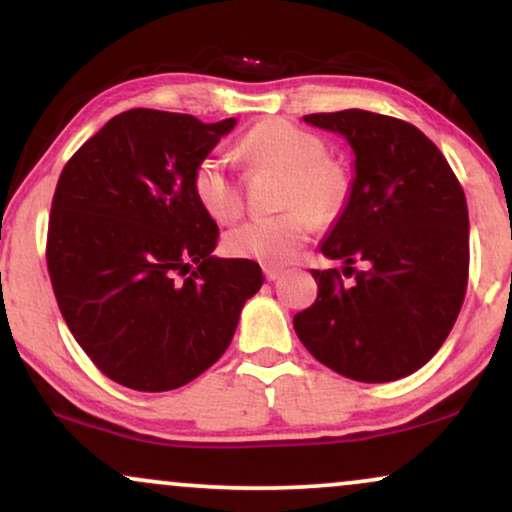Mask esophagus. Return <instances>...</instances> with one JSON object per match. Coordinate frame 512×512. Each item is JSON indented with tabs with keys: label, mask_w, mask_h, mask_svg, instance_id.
Returning <instances> with one entry per match:
<instances>
[{
	"label": "esophagus",
	"mask_w": 512,
	"mask_h": 512,
	"mask_svg": "<svg viewBox=\"0 0 512 512\" xmlns=\"http://www.w3.org/2000/svg\"><path fill=\"white\" fill-rule=\"evenodd\" d=\"M263 275H265V279H268V282H275V279L282 277V270H279V268H263Z\"/></svg>",
	"instance_id": "esophagus-1"
}]
</instances>
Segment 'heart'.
Returning <instances> with one entry per match:
<instances>
[{
  "instance_id": "obj_1",
  "label": "heart",
  "mask_w": 512,
  "mask_h": 512,
  "mask_svg": "<svg viewBox=\"0 0 512 512\" xmlns=\"http://www.w3.org/2000/svg\"><path fill=\"white\" fill-rule=\"evenodd\" d=\"M242 156L256 167L286 172L279 205L282 214L251 219L226 235V251L263 265H286L310 240L314 221L331 223L349 198L345 167L326 158L324 139L282 118L258 123L240 144ZM193 193L200 207L219 223L242 214V191L230 174L228 158L207 153L193 170Z\"/></svg>"
}]
</instances>
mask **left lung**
I'll list each match as a JSON object with an SVG mask.
<instances>
[{
	"label": "left lung",
	"instance_id": "8db88e82",
	"mask_svg": "<svg viewBox=\"0 0 512 512\" xmlns=\"http://www.w3.org/2000/svg\"><path fill=\"white\" fill-rule=\"evenodd\" d=\"M354 151V179L319 251L340 272L312 270L319 293L293 317L314 359L356 382H391L438 352L468 284V207L438 146L398 118L363 109L303 116Z\"/></svg>",
	"mask_w": 512,
	"mask_h": 512
}]
</instances>
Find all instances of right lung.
I'll use <instances>...</instances> for the list:
<instances>
[{
	"label": "right lung",
	"mask_w": 512,
	"mask_h": 512,
	"mask_svg": "<svg viewBox=\"0 0 512 512\" xmlns=\"http://www.w3.org/2000/svg\"><path fill=\"white\" fill-rule=\"evenodd\" d=\"M235 123L123 111L60 174L46 242L55 300L123 387L170 391L205 373L263 286L258 263L212 254L219 226L193 193L195 165Z\"/></svg>",
	"instance_id": "obj_1"
}]
</instances>
